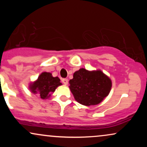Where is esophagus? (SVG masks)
<instances>
[{"instance_id": "1", "label": "esophagus", "mask_w": 147, "mask_h": 147, "mask_svg": "<svg viewBox=\"0 0 147 147\" xmlns=\"http://www.w3.org/2000/svg\"><path fill=\"white\" fill-rule=\"evenodd\" d=\"M62 82H63V84H65V85H67L68 83V79H62Z\"/></svg>"}]
</instances>
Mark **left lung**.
I'll return each mask as SVG.
<instances>
[{
	"label": "left lung",
	"mask_w": 147,
	"mask_h": 147,
	"mask_svg": "<svg viewBox=\"0 0 147 147\" xmlns=\"http://www.w3.org/2000/svg\"><path fill=\"white\" fill-rule=\"evenodd\" d=\"M69 84L75 100L88 106L102 102L112 87L111 79L101 70L88 71L84 68L76 71Z\"/></svg>",
	"instance_id": "8db88e82"
}]
</instances>
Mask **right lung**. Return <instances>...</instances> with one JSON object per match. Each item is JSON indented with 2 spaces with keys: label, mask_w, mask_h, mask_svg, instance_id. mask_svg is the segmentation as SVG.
I'll return each instance as SVG.
<instances>
[{
  "label": "right lung",
  "mask_w": 147,
  "mask_h": 147,
  "mask_svg": "<svg viewBox=\"0 0 147 147\" xmlns=\"http://www.w3.org/2000/svg\"><path fill=\"white\" fill-rule=\"evenodd\" d=\"M62 85L58 77H52L50 72H43L35 82L30 84V90L41 99H48L59 86Z\"/></svg>",
  "instance_id": "right-lung-1"
}]
</instances>
